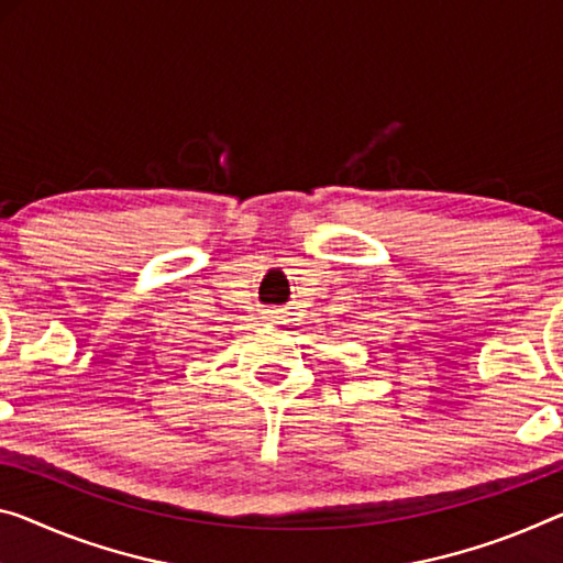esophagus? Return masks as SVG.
Here are the masks:
<instances>
[{
  "label": "esophagus",
  "mask_w": 563,
  "mask_h": 563,
  "mask_svg": "<svg viewBox=\"0 0 563 563\" xmlns=\"http://www.w3.org/2000/svg\"><path fill=\"white\" fill-rule=\"evenodd\" d=\"M269 317H272V314H269ZM272 319H274V317H272Z\"/></svg>",
  "instance_id": "obj_1"
}]
</instances>
